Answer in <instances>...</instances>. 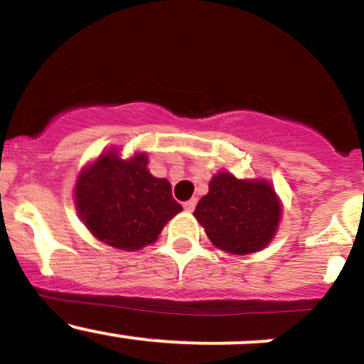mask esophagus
Segmentation results:
<instances>
[{
	"label": "esophagus",
	"instance_id": "34e87169",
	"mask_svg": "<svg viewBox=\"0 0 364 364\" xmlns=\"http://www.w3.org/2000/svg\"><path fill=\"white\" fill-rule=\"evenodd\" d=\"M196 204H197V200H196V199H190V200H186L185 204H183V208H185V211L192 213L193 209H196Z\"/></svg>",
	"mask_w": 364,
	"mask_h": 364
}]
</instances>
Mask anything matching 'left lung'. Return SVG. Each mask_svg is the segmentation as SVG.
Here are the masks:
<instances>
[{"label": "left lung", "instance_id": "1", "mask_svg": "<svg viewBox=\"0 0 364 364\" xmlns=\"http://www.w3.org/2000/svg\"><path fill=\"white\" fill-rule=\"evenodd\" d=\"M193 216L209 241L234 255L255 253L273 241L282 218V200L266 179H237L220 171Z\"/></svg>", "mask_w": 364, "mask_h": 364}]
</instances>
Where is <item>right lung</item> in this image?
I'll use <instances>...</instances> for the list:
<instances>
[{"instance_id": "add662e5", "label": "right lung", "mask_w": 364, "mask_h": 364, "mask_svg": "<svg viewBox=\"0 0 364 364\" xmlns=\"http://www.w3.org/2000/svg\"><path fill=\"white\" fill-rule=\"evenodd\" d=\"M73 200L80 220L102 243L135 252L159 240L165 223L183 211L172 199V186L155 178L148 155L121 159L109 149L79 172Z\"/></svg>"}]
</instances>
